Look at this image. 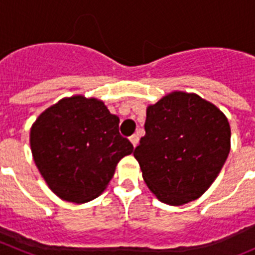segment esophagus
<instances>
[{
	"mask_svg": "<svg viewBox=\"0 0 255 255\" xmlns=\"http://www.w3.org/2000/svg\"><path fill=\"white\" fill-rule=\"evenodd\" d=\"M130 141H131V144H132V147H136V145H138V143H139V135L138 134H134V135H131V136H130Z\"/></svg>",
	"mask_w": 255,
	"mask_h": 255,
	"instance_id": "1",
	"label": "esophagus"
}]
</instances>
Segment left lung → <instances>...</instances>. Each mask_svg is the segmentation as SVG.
I'll return each instance as SVG.
<instances>
[{"instance_id":"obj_1","label":"left lung","mask_w":255,"mask_h":255,"mask_svg":"<svg viewBox=\"0 0 255 255\" xmlns=\"http://www.w3.org/2000/svg\"><path fill=\"white\" fill-rule=\"evenodd\" d=\"M144 129L134 157L148 188L170 206L198 199L229 155L226 116L197 94L173 92L149 106Z\"/></svg>"}]
</instances>
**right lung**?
I'll return each instance as SVG.
<instances>
[{
  "mask_svg": "<svg viewBox=\"0 0 255 255\" xmlns=\"http://www.w3.org/2000/svg\"><path fill=\"white\" fill-rule=\"evenodd\" d=\"M119 117L96 98L75 96L47 108L30 130L33 158L61 199L85 203L106 189L134 147L119 131Z\"/></svg>",
  "mask_w": 255,
  "mask_h": 255,
  "instance_id": "add662e5",
  "label": "right lung"
}]
</instances>
